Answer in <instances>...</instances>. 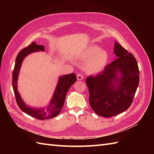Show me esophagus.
Here are the masks:
<instances>
[{
  "label": "esophagus",
  "mask_w": 154,
  "mask_h": 154,
  "mask_svg": "<svg viewBox=\"0 0 154 154\" xmlns=\"http://www.w3.org/2000/svg\"><path fill=\"white\" fill-rule=\"evenodd\" d=\"M76 77H77L78 80H82L83 78H84V77H83V74H78Z\"/></svg>",
  "instance_id": "obj_1"
}]
</instances>
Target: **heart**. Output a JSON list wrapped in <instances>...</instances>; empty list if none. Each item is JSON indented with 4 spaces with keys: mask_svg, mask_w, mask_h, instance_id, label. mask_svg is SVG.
<instances>
[{
    "mask_svg": "<svg viewBox=\"0 0 154 154\" xmlns=\"http://www.w3.org/2000/svg\"><path fill=\"white\" fill-rule=\"evenodd\" d=\"M83 60H87L84 63L85 71L91 74L98 73L103 71L109 62V54L97 45H91L86 48L81 54Z\"/></svg>",
    "mask_w": 154,
    "mask_h": 154,
    "instance_id": "heart-1",
    "label": "heart"
}]
</instances>
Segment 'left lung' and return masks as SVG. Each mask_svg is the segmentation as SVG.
<instances>
[{"label": "left lung", "mask_w": 154, "mask_h": 154, "mask_svg": "<svg viewBox=\"0 0 154 154\" xmlns=\"http://www.w3.org/2000/svg\"><path fill=\"white\" fill-rule=\"evenodd\" d=\"M116 58L103 71L86 79L89 102L96 114L112 117L131 105L139 82L137 63L133 54L115 42Z\"/></svg>", "instance_id": "left-lung-1"}]
</instances>
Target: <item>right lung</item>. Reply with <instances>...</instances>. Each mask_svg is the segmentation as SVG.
Here are the masks:
<instances>
[{"instance_id": "right-lung-1", "label": "right lung", "mask_w": 154, "mask_h": 154, "mask_svg": "<svg viewBox=\"0 0 154 154\" xmlns=\"http://www.w3.org/2000/svg\"><path fill=\"white\" fill-rule=\"evenodd\" d=\"M44 45H37L35 42H32L27 48L22 49L17 57L12 75L13 88L18 106L24 112L40 120L53 118L60 114L63 106L67 91L71 86L76 82V76L74 73L60 76L52 99L46 108L42 107L37 109L26 105L17 89L18 76L21 65L25 57L29 54L40 51H44Z\"/></svg>"}]
</instances>
